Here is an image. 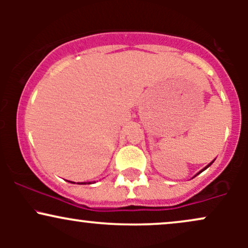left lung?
<instances>
[{
  "label": "left lung",
  "mask_w": 248,
  "mask_h": 248,
  "mask_svg": "<svg viewBox=\"0 0 248 248\" xmlns=\"http://www.w3.org/2000/svg\"><path fill=\"white\" fill-rule=\"evenodd\" d=\"M213 161H215V160H213ZM213 161H212V162H211V163H210V164H207V166H206L205 168H204V169H203V170H202V171H204V170H205V169H206V168H209L210 166H211V164L213 163ZM202 171H201V172H202ZM198 173H199V172H198ZM198 173H197V175H198Z\"/></svg>",
  "instance_id": "8db88e82"
}]
</instances>
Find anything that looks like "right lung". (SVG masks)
<instances>
[{"label":"right lung","instance_id":"right-lung-1","mask_svg":"<svg viewBox=\"0 0 248 248\" xmlns=\"http://www.w3.org/2000/svg\"><path fill=\"white\" fill-rule=\"evenodd\" d=\"M78 184H91V182H90V183H86V182H82V183H78Z\"/></svg>","mask_w":248,"mask_h":248}]
</instances>
